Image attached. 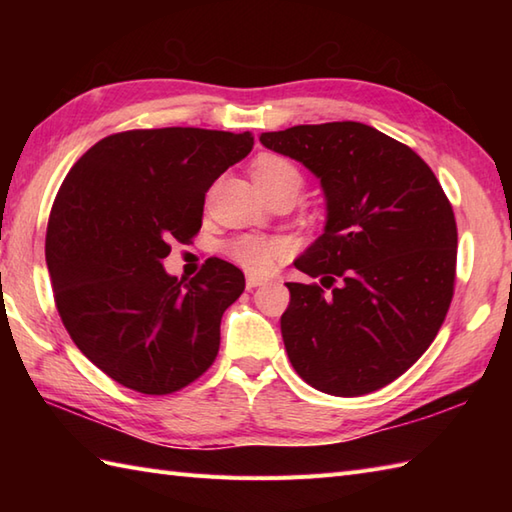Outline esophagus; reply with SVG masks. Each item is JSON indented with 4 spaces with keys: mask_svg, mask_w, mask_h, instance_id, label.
I'll use <instances>...</instances> for the list:
<instances>
[{
    "mask_svg": "<svg viewBox=\"0 0 512 512\" xmlns=\"http://www.w3.org/2000/svg\"><path fill=\"white\" fill-rule=\"evenodd\" d=\"M264 284H266L264 277H257V275L246 277V288H257V286H264Z\"/></svg>",
    "mask_w": 512,
    "mask_h": 512,
    "instance_id": "1",
    "label": "esophagus"
}]
</instances>
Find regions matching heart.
<instances>
[{
	"label": "heart",
	"instance_id": "obj_1",
	"mask_svg": "<svg viewBox=\"0 0 512 512\" xmlns=\"http://www.w3.org/2000/svg\"><path fill=\"white\" fill-rule=\"evenodd\" d=\"M286 176H299L297 169L290 165L288 160L279 156H262L255 160L253 165V180L257 187H268ZM228 257L235 264L244 266L250 273H270L281 259H286L290 253V244L281 237H257V235H242L233 239L226 246Z\"/></svg>",
	"mask_w": 512,
	"mask_h": 512
}]
</instances>
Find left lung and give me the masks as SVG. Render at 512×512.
Returning <instances> with one entry per match:
<instances>
[{
  "mask_svg": "<svg viewBox=\"0 0 512 512\" xmlns=\"http://www.w3.org/2000/svg\"><path fill=\"white\" fill-rule=\"evenodd\" d=\"M321 180L325 228L295 266L321 285L286 284L281 336L295 372L332 396L389 385L427 352L453 299L458 226L416 151L343 121L259 136Z\"/></svg>",
  "mask_w": 512,
  "mask_h": 512,
  "instance_id": "obj_1",
  "label": "left lung"
}]
</instances>
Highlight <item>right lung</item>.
Masks as SVG:
<instances>
[{"instance_id": "add662e5", "label": "right lung", "mask_w": 512, "mask_h": 512, "mask_svg": "<svg viewBox=\"0 0 512 512\" xmlns=\"http://www.w3.org/2000/svg\"><path fill=\"white\" fill-rule=\"evenodd\" d=\"M253 143L250 132L132 129L99 140L65 176L46 233L54 303L76 347L116 383L165 396L213 365L244 273L211 257L184 281L162 259L173 239L198 235L206 191Z\"/></svg>"}]
</instances>
